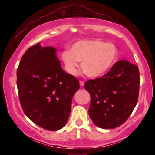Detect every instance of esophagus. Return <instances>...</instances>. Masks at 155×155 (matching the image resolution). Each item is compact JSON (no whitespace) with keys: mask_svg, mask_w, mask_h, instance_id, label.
<instances>
[{"mask_svg":"<svg viewBox=\"0 0 155 155\" xmlns=\"http://www.w3.org/2000/svg\"><path fill=\"white\" fill-rule=\"evenodd\" d=\"M84 84V81H82V80H80V85L81 87H83Z\"/></svg>","mask_w":155,"mask_h":155,"instance_id":"1","label":"esophagus"}]
</instances>
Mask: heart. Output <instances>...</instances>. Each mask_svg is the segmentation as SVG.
I'll use <instances>...</instances> for the list:
<instances>
[{
  "mask_svg": "<svg viewBox=\"0 0 155 155\" xmlns=\"http://www.w3.org/2000/svg\"><path fill=\"white\" fill-rule=\"evenodd\" d=\"M117 57V48L113 44L97 40H82L74 44L71 51L61 54L66 71L75 75L82 63V70L89 77L104 75L111 68Z\"/></svg>",
  "mask_w": 155,
  "mask_h": 155,
  "instance_id": "b5f03b06",
  "label": "heart"
}]
</instances>
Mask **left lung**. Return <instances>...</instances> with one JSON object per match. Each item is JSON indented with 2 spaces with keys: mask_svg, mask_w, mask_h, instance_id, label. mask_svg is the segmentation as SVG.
Wrapping results in <instances>:
<instances>
[{
  "mask_svg": "<svg viewBox=\"0 0 155 155\" xmlns=\"http://www.w3.org/2000/svg\"><path fill=\"white\" fill-rule=\"evenodd\" d=\"M84 88L91 97L89 116L94 124L104 129L116 128L126 121L137 104L138 67L120 60L105 75L87 80Z\"/></svg>",
  "mask_w": 155,
  "mask_h": 155,
  "instance_id": "obj_1",
  "label": "left lung"
}]
</instances>
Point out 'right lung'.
<instances>
[{"mask_svg": "<svg viewBox=\"0 0 155 155\" xmlns=\"http://www.w3.org/2000/svg\"><path fill=\"white\" fill-rule=\"evenodd\" d=\"M56 48L31 46L17 70V86L23 111L31 121L55 131L66 124L72 99L79 90L75 77L61 68Z\"/></svg>", "mask_w": 155, "mask_h": 155, "instance_id": "right-lung-1", "label": "right lung"}]
</instances>
